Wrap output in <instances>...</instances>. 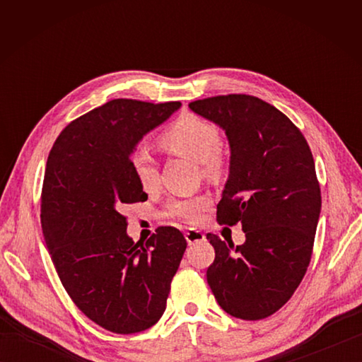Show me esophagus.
<instances>
[{
	"mask_svg": "<svg viewBox=\"0 0 362 362\" xmlns=\"http://www.w3.org/2000/svg\"><path fill=\"white\" fill-rule=\"evenodd\" d=\"M185 238H187V243L191 244H196V243H201L205 240V235L201 232V230H196V228H188L185 232Z\"/></svg>",
	"mask_w": 362,
	"mask_h": 362,
	"instance_id": "obj_1",
	"label": "esophagus"
}]
</instances>
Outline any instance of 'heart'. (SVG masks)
Here are the masks:
<instances>
[{
	"label": "heart",
	"instance_id": "heart-1",
	"mask_svg": "<svg viewBox=\"0 0 362 362\" xmlns=\"http://www.w3.org/2000/svg\"><path fill=\"white\" fill-rule=\"evenodd\" d=\"M158 141L173 156L201 163L202 173L210 179H221L227 173V158L221 151L222 140L218 127L197 115H182L160 135ZM130 168L144 191L158 187L157 163L148 151H135L130 156ZM209 206L210 199L204 194L182 197L174 199L166 206L165 214L187 224H197Z\"/></svg>",
	"mask_w": 362,
	"mask_h": 362
}]
</instances>
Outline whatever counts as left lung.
Wrapping results in <instances>:
<instances>
[{
	"instance_id": "8db88e82",
	"label": "left lung",
	"mask_w": 362,
	"mask_h": 362,
	"mask_svg": "<svg viewBox=\"0 0 362 362\" xmlns=\"http://www.w3.org/2000/svg\"><path fill=\"white\" fill-rule=\"evenodd\" d=\"M189 109L226 130L230 175L218 204L219 224H241L245 243L206 233L214 261L206 281L230 316H272L310 266L322 196L308 143L274 105L250 95L211 96Z\"/></svg>"
}]
</instances>
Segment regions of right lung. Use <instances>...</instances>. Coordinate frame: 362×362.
Returning <instances> with one entry per match:
<instances>
[{
  "label": "right lung",
  "instance_id": "add662e5",
  "mask_svg": "<svg viewBox=\"0 0 362 362\" xmlns=\"http://www.w3.org/2000/svg\"><path fill=\"white\" fill-rule=\"evenodd\" d=\"M179 107L112 99L71 121L46 161L40 219L54 267L74 305L117 334L157 324L187 249L180 230L169 226L135 244L122 214L148 199L130 153Z\"/></svg>",
  "mask_w": 362,
  "mask_h": 362
}]
</instances>
